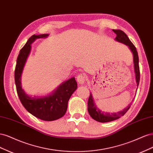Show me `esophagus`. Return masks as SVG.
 <instances>
[{
    "instance_id": "34e87169",
    "label": "esophagus",
    "mask_w": 153,
    "mask_h": 153,
    "mask_svg": "<svg viewBox=\"0 0 153 153\" xmlns=\"http://www.w3.org/2000/svg\"><path fill=\"white\" fill-rule=\"evenodd\" d=\"M86 79V76L84 73H81L80 75H78L76 77V80L78 84H83L85 82Z\"/></svg>"
}]
</instances>
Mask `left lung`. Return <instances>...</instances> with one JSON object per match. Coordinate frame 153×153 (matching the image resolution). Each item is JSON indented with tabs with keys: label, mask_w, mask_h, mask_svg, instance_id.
<instances>
[{
	"label": "left lung",
	"mask_w": 153,
	"mask_h": 153,
	"mask_svg": "<svg viewBox=\"0 0 153 153\" xmlns=\"http://www.w3.org/2000/svg\"><path fill=\"white\" fill-rule=\"evenodd\" d=\"M113 31L117 34L115 40H117L119 42H121L128 45L129 48L131 50L133 54V62L134 68H135L136 81L137 86H138L140 82V69L139 65H138V55L136 47L131 43V41L129 40L127 35L123 30L114 29ZM129 108H130V105H129L127 108H124V110L121 111V112H119L117 113H105L97 108V106L94 103V101L93 100V98H92L91 93H90L89 99H88L87 109L89 115L92 119L96 120V121L100 123H107L116 120L119 117L123 116L127 112V111L129 109Z\"/></svg>",
	"instance_id": "8db88e82"
}]
</instances>
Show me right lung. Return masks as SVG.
Wrapping results in <instances>:
<instances>
[{
    "label": "right lung",
    "instance_id": "obj_1",
    "mask_svg": "<svg viewBox=\"0 0 153 153\" xmlns=\"http://www.w3.org/2000/svg\"><path fill=\"white\" fill-rule=\"evenodd\" d=\"M48 34L32 35L18 54L15 70V80L17 94L22 104L29 113L37 118L52 121L62 117L66 114L68 103L71 94L77 88L75 78L64 82L53 93L43 98H31L22 89L21 75L26 59L30 51V44L39 38H47Z\"/></svg>",
    "mask_w": 153,
    "mask_h": 153
}]
</instances>
